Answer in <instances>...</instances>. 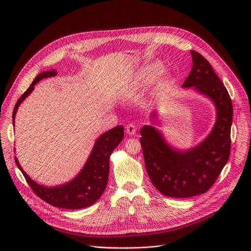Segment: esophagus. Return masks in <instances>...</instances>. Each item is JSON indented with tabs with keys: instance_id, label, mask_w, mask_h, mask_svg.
Instances as JSON below:
<instances>
[{
	"instance_id": "esophagus-1",
	"label": "esophagus",
	"mask_w": 251,
	"mask_h": 251,
	"mask_svg": "<svg viewBox=\"0 0 251 251\" xmlns=\"http://www.w3.org/2000/svg\"><path fill=\"white\" fill-rule=\"evenodd\" d=\"M136 130H137V127L133 123L128 124L127 127H126V131L129 135H134L136 133Z\"/></svg>"
}]
</instances>
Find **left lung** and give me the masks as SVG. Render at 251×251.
Masks as SVG:
<instances>
[{"label": "left lung", "mask_w": 251, "mask_h": 251, "mask_svg": "<svg viewBox=\"0 0 251 251\" xmlns=\"http://www.w3.org/2000/svg\"><path fill=\"white\" fill-rule=\"evenodd\" d=\"M193 67L183 86L209 97L218 118L211 133L199 146L180 152L171 148L153 126H144L140 143L148 176L155 188L170 198H192L207 192L221 175L230 155L232 103L210 63L192 50ZM154 115V114H153Z\"/></svg>", "instance_id": "obj_1"}]
</instances>
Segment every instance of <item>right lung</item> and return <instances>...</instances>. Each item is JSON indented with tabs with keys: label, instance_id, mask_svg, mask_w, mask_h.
<instances>
[{
	"label": "right lung",
	"instance_id": "right-lung-1",
	"mask_svg": "<svg viewBox=\"0 0 251 251\" xmlns=\"http://www.w3.org/2000/svg\"><path fill=\"white\" fill-rule=\"evenodd\" d=\"M56 70L45 71L40 74L31 82L26 91L18 99L13 111V120L19 105L33 90L34 85L40 80L56 75ZM124 137V127L116 126L111 130L103 133L95 142L94 148L80 174L73 181L54 188L41 186L32 181L20 166L18 159L15 157L18 168L23 173L27 185L32 192L50 205L66 208L79 209L87 207L101 197L108 183L109 176V158L113 150L120 144Z\"/></svg>",
	"mask_w": 251,
	"mask_h": 251
}]
</instances>
